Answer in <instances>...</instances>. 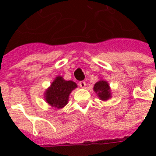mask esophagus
<instances>
[{"mask_svg":"<svg viewBox=\"0 0 156 156\" xmlns=\"http://www.w3.org/2000/svg\"><path fill=\"white\" fill-rule=\"evenodd\" d=\"M79 86H80L82 88H84L86 87V82L85 81H81L79 82Z\"/></svg>","mask_w":156,"mask_h":156,"instance_id":"34e87169","label":"esophagus"}]
</instances>
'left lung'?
Masks as SVG:
<instances>
[{
  "mask_svg": "<svg viewBox=\"0 0 156 156\" xmlns=\"http://www.w3.org/2000/svg\"><path fill=\"white\" fill-rule=\"evenodd\" d=\"M94 90L98 94V96L102 100H108L111 97L110 88L106 81H100L95 84Z\"/></svg>",
  "mask_w": 156,
  "mask_h": 156,
  "instance_id": "1",
  "label": "left lung"
}]
</instances>
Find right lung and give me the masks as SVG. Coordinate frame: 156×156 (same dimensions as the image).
Returning <instances> with one entry per match:
<instances>
[{
	"mask_svg": "<svg viewBox=\"0 0 156 156\" xmlns=\"http://www.w3.org/2000/svg\"><path fill=\"white\" fill-rule=\"evenodd\" d=\"M77 87L73 81L64 80L62 77H57L45 93V100L51 106L61 108L67 104L71 91Z\"/></svg>",
	"mask_w": 156,
	"mask_h": 156,
	"instance_id": "obj_1",
	"label": "right lung"
}]
</instances>
